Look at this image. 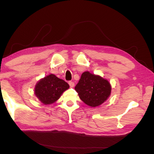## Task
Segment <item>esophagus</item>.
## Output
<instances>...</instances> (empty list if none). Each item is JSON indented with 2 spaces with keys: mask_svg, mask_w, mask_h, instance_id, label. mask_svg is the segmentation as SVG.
Listing matches in <instances>:
<instances>
[{
  "mask_svg": "<svg viewBox=\"0 0 154 154\" xmlns=\"http://www.w3.org/2000/svg\"><path fill=\"white\" fill-rule=\"evenodd\" d=\"M69 85L70 87H73L74 86V83L73 82H69Z\"/></svg>",
  "mask_w": 154,
  "mask_h": 154,
  "instance_id": "34e87169",
  "label": "esophagus"
}]
</instances>
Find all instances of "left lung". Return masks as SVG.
I'll list each match as a JSON object with an SVG mask.
<instances>
[{"mask_svg": "<svg viewBox=\"0 0 154 154\" xmlns=\"http://www.w3.org/2000/svg\"><path fill=\"white\" fill-rule=\"evenodd\" d=\"M74 88L81 100L92 107L104 103L111 93V85L108 80L88 71L82 73Z\"/></svg>", "mask_w": 154, "mask_h": 154, "instance_id": "1", "label": "left lung"}]
</instances>
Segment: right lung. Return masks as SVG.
<instances>
[{
    "mask_svg": "<svg viewBox=\"0 0 154 154\" xmlns=\"http://www.w3.org/2000/svg\"><path fill=\"white\" fill-rule=\"evenodd\" d=\"M69 88L67 82L51 74L36 83L35 94L45 105H50L57 101L62 93Z\"/></svg>",
    "mask_w": 154,
    "mask_h": 154,
    "instance_id": "right-lung-1",
    "label": "right lung"
}]
</instances>
